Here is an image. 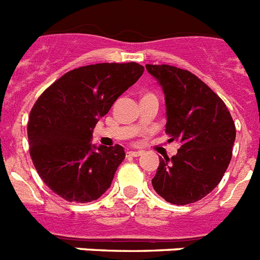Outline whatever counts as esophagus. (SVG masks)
<instances>
[{"mask_svg":"<svg viewBox=\"0 0 260 260\" xmlns=\"http://www.w3.org/2000/svg\"><path fill=\"white\" fill-rule=\"evenodd\" d=\"M127 156H133V157H138V156L142 155V151H127Z\"/></svg>","mask_w":260,"mask_h":260,"instance_id":"obj_1","label":"esophagus"}]
</instances>
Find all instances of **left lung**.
Wrapping results in <instances>:
<instances>
[{"mask_svg":"<svg viewBox=\"0 0 260 260\" xmlns=\"http://www.w3.org/2000/svg\"><path fill=\"white\" fill-rule=\"evenodd\" d=\"M146 69L165 95V133L181 144L177 155L160 157L153 189L172 204L195 203L219 185L231 162L234 121L221 99L190 71L171 65Z\"/></svg>","mask_w":260,"mask_h":260,"instance_id":"left-lung-1","label":"left lung"}]
</instances>
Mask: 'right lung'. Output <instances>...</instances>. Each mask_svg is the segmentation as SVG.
<instances>
[{
    "instance_id": "right-lung-1",
    "label": "right lung",
    "mask_w": 260,
    "mask_h": 260,
    "mask_svg": "<svg viewBox=\"0 0 260 260\" xmlns=\"http://www.w3.org/2000/svg\"><path fill=\"white\" fill-rule=\"evenodd\" d=\"M137 62L96 63L69 71L48 87L29 113V155L45 185L75 203L99 199L125 158L123 147L91 143L99 118L143 74Z\"/></svg>"
}]
</instances>
